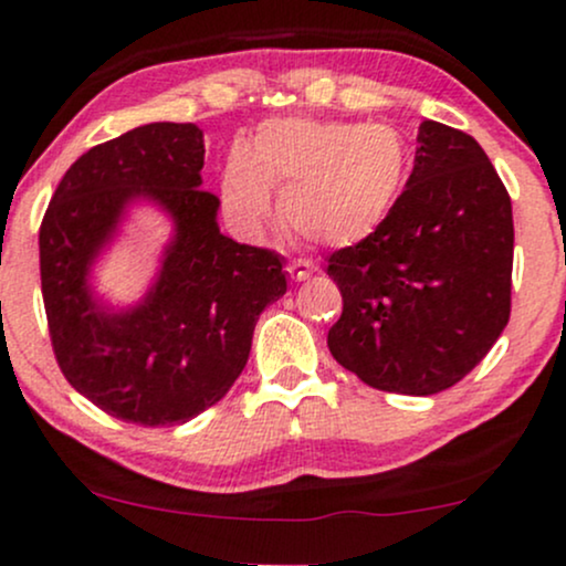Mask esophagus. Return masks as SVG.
Returning <instances> with one entry per match:
<instances>
[{
  "label": "esophagus",
  "mask_w": 566,
  "mask_h": 566,
  "mask_svg": "<svg viewBox=\"0 0 566 566\" xmlns=\"http://www.w3.org/2000/svg\"><path fill=\"white\" fill-rule=\"evenodd\" d=\"M287 273H290V279H293V282H306V279L314 273V265L306 263V260H290Z\"/></svg>",
  "instance_id": "1"
}]
</instances>
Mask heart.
Segmentation results:
<instances>
[{
  "mask_svg": "<svg viewBox=\"0 0 566 566\" xmlns=\"http://www.w3.org/2000/svg\"><path fill=\"white\" fill-rule=\"evenodd\" d=\"M408 169V142L392 126L273 117L228 153L222 201L239 226L260 231L273 217L276 188L284 222L297 235L352 247L387 220Z\"/></svg>",
  "mask_w": 566,
  "mask_h": 566,
  "instance_id": "b5f03b06",
  "label": "heart"
}]
</instances>
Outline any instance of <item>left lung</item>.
<instances>
[{
    "instance_id": "left-lung-1",
    "label": "left lung",
    "mask_w": 566,
    "mask_h": 566,
    "mask_svg": "<svg viewBox=\"0 0 566 566\" xmlns=\"http://www.w3.org/2000/svg\"><path fill=\"white\" fill-rule=\"evenodd\" d=\"M392 212L327 273L344 312L331 354L368 387L434 395L486 357L511 316L513 209L470 134L424 120Z\"/></svg>"
}]
</instances>
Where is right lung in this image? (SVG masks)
Returning a JSON list of instances; mask_svg holds the SVG:
<instances>
[{
    "label": "right lung",
    "instance_id": "1",
    "mask_svg": "<svg viewBox=\"0 0 566 566\" xmlns=\"http://www.w3.org/2000/svg\"><path fill=\"white\" fill-rule=\"evenodd\" d=\"M201 169L196 123H147L80 155L42 220L55 359L115 419L169 427L214 406L244 370L263 308L287 293L276 252L220 233V201L201 190ZM142 206L167 217L170 235L143 295L115 304L95 273Z\"/></svg>",
    "mask_w": 566,
    "mask_h": 566
}]
</instances>
